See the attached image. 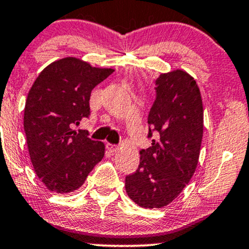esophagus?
I'll return each mask as SVG.
<instances>
[{
    "mask_svg": "<svg viewBox=\"0 0 249 249\" xmlns=\"http://www.w3.org/2000/svg\"><path fill=\"white\" fill-rule=\"evenodd\" d=\"M106 149H107L110 152H117V151H118L119 146L118 145H114V144L107 143V144H106Z\"/></svg>",
    "mask_w": 249,
    "mask_h": 249,
    "instance_id": "1",
    "label": "esophagus"
}]
</instances>
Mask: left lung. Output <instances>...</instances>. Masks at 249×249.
<instances>
[{
  "label": "left lung",
  "instance_id": "left-lung-1",
  "mask_svg": "<svg viewBox=\"0 0 249 249\" xmlns=\"http://www.w3.org/2000/svg\"><path fill=\"white\" fill-rule=\"evenodd\" d=\"M156 99L147 116L151 146L141 150L136 173L125 177V189L143 208L171 203L196 170L203 136V105L197 84L182 70L156 79Z\"/></svg>",
  "mask_w": 249,
  "mask_h": 249
}]
</instances>
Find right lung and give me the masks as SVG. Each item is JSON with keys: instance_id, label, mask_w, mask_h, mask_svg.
<instances>
[{"instance_id": "add662e5", "label": "right lung", "mask_w": 249, "mask_h": 249, "mask_svg": "<svg viewBox=\"0 0 249 249\" xmlns=\"http://www.w3.org/2000/svg\"><path fill=\"white\" fill-rule=\"evenodd\" d=\"M76 58L52 62L33 84L26 100L23 127L32 164L48 190L66 194L84 184L103 160L105 145L74 131L89 116L92 89L112 74Z\"/></svg>"}]
</instances>
